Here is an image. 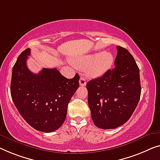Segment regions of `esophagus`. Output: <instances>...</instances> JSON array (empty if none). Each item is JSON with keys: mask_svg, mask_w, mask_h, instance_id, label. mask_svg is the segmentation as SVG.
Here are the masks:
<instances>
[{"mask_svg": "<svg viewBox=\"0 0 160 160\" xmlns=\"http://www.w3.org/2000/svg\"><path fill=\"white\" fill-rule=\"evenodd\" d=\"M79 82H80V86H85V85H86V83H87V82H86V80H85V78H83L82 76L80 78Z\"/></svg>", "mask_w": 160, "mask_h": 160, "instance_id": "obj_1", "label": "esophagus"}]
</instances>
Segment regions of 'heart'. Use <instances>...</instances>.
Returning a JSON list of instances; mask_svg holds the SVG:
<instances>
[{
    "label": "heart",
    "instance_id": "1",
    "mask_svg": "<svg viewBox=\"0 0 160 160\" xmlns=\"http://www.w3.org/2000/svg\"><path fill=\"white\" fill-rule=\"evenodd\" d=\"M114 57L110 52L103 51L101 53L86 54L72 60L77 68L85 69L87 75L92 78L100 77L104 75L112 65Z\"/></svg>",
    "mask_w": 160,
    "mask_h": 160
}]
</instances>
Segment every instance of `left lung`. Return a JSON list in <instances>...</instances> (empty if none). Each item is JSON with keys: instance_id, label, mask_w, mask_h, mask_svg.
Masks as SVG:
<instances>
[{"instance_id": "8db88e82", "label": "left lung", "mask_w": 160, "mask_h": 160, "mask_svg": "<svg viewBox=\"0 0 160 160\" xmlns=\"http://www.w3.org/2000/svg\"><path fill=\"white\" fill-rule=\"evenodd\" d=\"M115 67L88 81L86 87L91 117L100 128L124 124L133 113L141 95L139 69L127 49L116 47Z\"/></svg>"}]
</instances>
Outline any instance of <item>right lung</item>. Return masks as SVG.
<instances>
[{
    "instance_id": "right-lung-1",
    "label": "right lung",
    "mask_w": 160,
    "mask_h": 160,
    "mask_svg": "<svg viewBox=\"0 0 160 160\" xmlns=\"http://www.w3.org/2000/svg\"><path fill=\"white\" fill-rule=\"evenodd\" d=\"M28 48L18 56L12 70L11 94L23 119L32 127L42 132H52L63 124L68 103L79 87L76 74L68 79L56 68H43L38 74L28 70Z\"/></svg>"
}]
</instances>
